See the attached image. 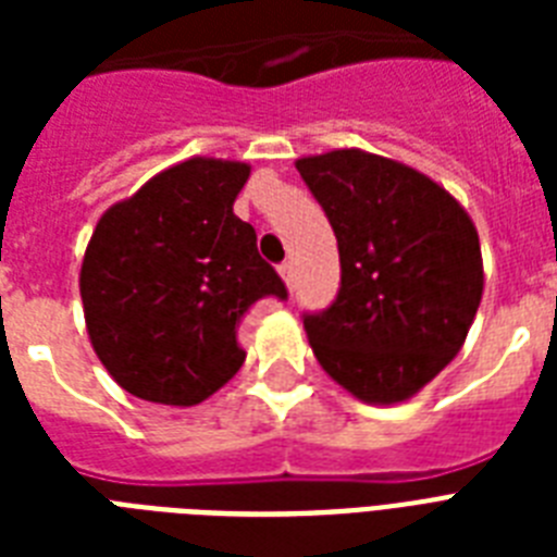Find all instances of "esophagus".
I'll list each match as a JSON object with an SVG mask.
<instances>
[{"mask_svg": "<svg viewBox=\"0 0 557 557\" xmlns=\"http://www.w3.org/2000/svg\"><path fill=\"white\" fill-rule=\"evenodd\" d=\"M280 277L286 280L288 288H295V262H280Z\"/></svg>", "mask_w": 557, "mask_h": 557, "instance_id": "34e87169", "label": "esophagus"}]
</instances>
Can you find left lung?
Returning a JSON list of instances; mask_svg holds the SVG:
<instances>
[{"label": "left lung", "mask_w": 557, "mask_h": 557, "mask_svg": "<svg viewBox=\"0 0 557 557\" xmlns=\"http://www.w3.org/2000/svg\"><path fill=\"white\" fill-rule=\"evenodd\" d=\"M330 219L341 288L304 312L314 358L370 405L422 389L466 341L483 297L474 222L448 190L413 168L361 150L297 161Z\"/></svg>", "instance_id": "left-lung-1"}]
</instances>
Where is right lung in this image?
<instances>
[{"label": "right lung", "instance_id": "right-lung-1", "mask_svg": "<svg viewBox=\"0 0 557 557\" xmlns=\"http://www.w3.org/2000/svg\"><path fill=\"white\" fill-rule=\"evenodd\" d=\"M251 168L190 159L100 216L81 269L91 347L138 398L190 407L243 367L236 330L286 283L234 213Z\"/></svg>", "mask_w": 557, "mask_h": 557}]
</instances>
